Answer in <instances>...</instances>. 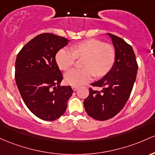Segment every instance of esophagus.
Here are the masks:
<instances>
[{
    "instance_id": "esophagus-1",
    "label": "esophagus",
    "mask_w": 155,
    "mask_h": 155,
    "mask_svg": "<svg viewBox=\"0 0 155 155\" xmlns=\"http://www.w3.org/2000/svg\"><path fill=\"white\" fill-rule=\"evenodd\" d=\"M72 90H73V91H77V90L78 89V86H72Z\"/></svg>"
}]
</instances>
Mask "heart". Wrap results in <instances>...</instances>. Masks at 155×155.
<instances>
[{
	"label": "heart",
	"mask_w": 155,
	"mask_h": 155,
	"mask_svg": "<svg viewBox=\"0 0 155 155\" xmlns=\"http://www.w3.org/2000/svg\"><path fill=\"white\" fill-rule=\"evenodd\" d=\"M77 58H83L82 69H72L66 72L65 82L72 86H80L91 81L94 75L102 77L114 66L116 52L114 47L96 39L81 41L73 45L72 50L67 48L59 50L55 61L59 68L67 69Z\"/></svg>",
	"instance_id": "heart-1"
}]
</instances>
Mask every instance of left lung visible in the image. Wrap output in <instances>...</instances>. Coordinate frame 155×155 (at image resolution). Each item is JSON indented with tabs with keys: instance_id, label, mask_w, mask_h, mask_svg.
<instances>
[{
	"instance_id": "1",
	"label": "left lung",
	"mask_w": 155,
	"mask_h": 155,
	"mask_svg": "<svg viewBox=\"0 0 155 155\" xmlns=\"http://www.w3.org/2000/svg\"><path fill=\"white\" fill-rule=\"evenodd\" d=\"M116 51L114 66L100 81L91 86L102 87L101 91L89 88V95L83 105L88 116L99 121H105L119 114L127 102L136 79L138 64L131 45L111 34Z\"/></svg>"
}]
</instances>
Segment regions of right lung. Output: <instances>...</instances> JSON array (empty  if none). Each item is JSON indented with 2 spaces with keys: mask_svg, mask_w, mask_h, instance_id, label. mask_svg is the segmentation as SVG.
I'll return each mask as SVG.
<instances>
[{
  "mask_svg": "<svg viewBox=\"0 0 155 155\" xmlns=\"http://www.w3.org/2000/svg\"><path fill=\"white\" fill-rule=\"evenodd\" d=\"M69 40L53 34L36 36L26 44L15 61V81L22 100L36 116L54 121L65 113L73 91L61 86L63 75L55 61Z\"/></svg>",
  "mask_w": 155,
  "mask_h": 155,
  "instance_id": "add662e5",
  "label": "right lung"
}]
</instances>
